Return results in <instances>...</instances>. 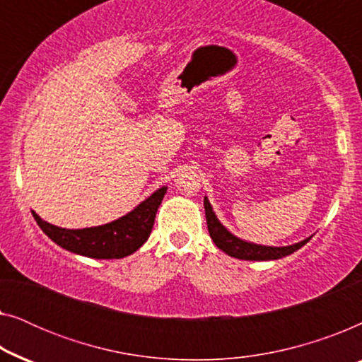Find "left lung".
I'll list each match as a JSON object with an SVG mask.
<instances>
[{
    "mask_svg": "<svg viewBox=\"0 0 362 362\" xmlns=\"http://www.w3.org/2000/svg\"><path fill=\"white\" fill-rule=\"evenodd\" d=\"M204 209H206V221H207V229H209L211 239L214 240V244L219 247L222 252H226L227 255L235 257L240 260H279L284 257L293 254L298 249H301L306 242L311 239L306 237L301 242L296 244L285 245V247H272V245H260L254 244V242L244 240L240 237L232 234L226 226H222V222L217 219L214 209H212L209 199L204 196Z\"/></svg>",
    "mask_w": 362,
    "mask_h": 362,
    "instance_id": "8db88e82",
    "label": "left lung"
}]
</instances>
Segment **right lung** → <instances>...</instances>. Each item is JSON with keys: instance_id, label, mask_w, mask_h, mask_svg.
<instances>
[{"instance_id": "add662e5", "label": "right lung", "mask_w": 362, "mask_h": 362, "mask_svg": "<svg viewBox=\"0 0 362 362\" xmlns=\"http://www.w3.org/2000/svg\"><path fill=\"white\" fill-rule=\"evenodd\" d=\"M166 189L168 186L160 187L135 209L103 226L64 229L49 224L34 211L33 217L49 239L72 254L90 259H123L136 252L148 240Z\"/></svg>"}]
</instances>
